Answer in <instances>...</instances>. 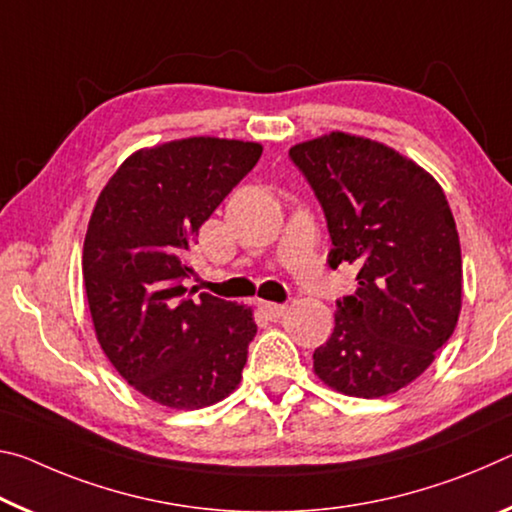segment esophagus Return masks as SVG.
Returning <instances> with one entry per match:
<instances>
[{
    "instance_id": "obj_1",
    "label": "esophagus",
    "mask_w": 512,
    "mask_h": 512,
    "mask_svg": "<svg viewBox=\"0 0 512 512\" xmlns=\"http://www.w3.org/2000/svg\"><path fill=\"white\" fill-rule=\"evenodd\" d=\"M261 311L270 317V320H281L283 315L288 313V306H283V304H272V301H263L261 304Z\"/></svg>"
}]
</instances>
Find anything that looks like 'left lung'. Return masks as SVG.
<instances>
[{
    "mask_svg": "<svg viewBox=\"0 0 512 512\" xmlns=\"http://www.w3.org/2000/svg\"><path fill=\"white\" fill-rule=\"evenodd\" d=\"M324 208L329 265L356 267L313 354L324 385L347 397L395 395L422 376L463 306V258L445 192L413 158L379 140L331 131L290 147Z\"/></svg>",
    "mask_w": 512,
    "mask_h": 512,
    "instance_id": "left-lung-1",
    "label": "left lung"
}]
</instances>
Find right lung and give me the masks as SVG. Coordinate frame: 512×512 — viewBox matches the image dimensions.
<instances>
[{
  "mask_svg": "<svg viewBox=\"0 0 512 512\" xmlns=\"http://www.w3.org/2000/svg\"><path fill=\"white\" fill-rule=\"evenodd\" d=\"M261 142L192 136L133 152L99 192L83 240V286L99 347L156 404L199 410L229 397L256 335L249 306L199 295L188 249L258 163Z\"/></svg>",
  "mask_w": 512,
  "mask_h": 512,
  "instance_id": "add662e5",
  "label": "right lung"
}]
</instances>
